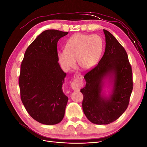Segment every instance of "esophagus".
I'll use <instances>...</instances> for the list:
<instances>
[{
	"label": "esophagus",
	"mask_w": 147,
	"mask_h": 147,
	"mask_svg": "<svg viewBox=\"0 0 147 147\" xmlns=\"http://www.w3.org/2000/svg\"><path fill=\"white\" fill-rule=\"evenodd\" d=\"M83 86V79L80 74L76 73L74 75V80L71 83V87L74 91H78Z\"/></svg>",
	"instance_id": "esophagus-1"
}]
</instances>
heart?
<instances>
[{"instance_id": "obj_1", "label": "heart", "mask_w": 147, "mask_h": 147, "mask_svg": "<svg viewBox=\"0 0 147 147\" xmlns=\"http://www.w3.org/2000/svg\"><path fill=\"white\" fill-rule=\"evenodd\" d=\"M103 40L98 35L77 34L67 42L65 51L58 53L61 66L69 70L75 65V59L83 70L92 69L98 63L103 50Z\"/></svg>"}]
</instances>
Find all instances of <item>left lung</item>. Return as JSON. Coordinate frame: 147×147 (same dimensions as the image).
Listing matches in <instances>:
<instances>
[{
  "instance_id": "obj_1",
  "label": "left lung",
  "mask_w": 147,
  "mask_h": 147,
  "mask_svg": "<svg viewBox=\"0 0 147 147\" xmlns=\"http://www.w3.org/2000/svg\"><path fill=\"white\" fill-rule=\"evenodd\" d=\"M105 50L99 63L84 76L86 85L80 90L83 95L82 107L90 121L96 124H108L117 120L127 109L133 89L132 67L124 47L108 30L104 29ZM113 74V94L109 98L101 96L107 76Z\"/></svg>"
}]
</instances>
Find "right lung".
I'll list each match as a JSON object with an SVG mask.
<instances>
[{
	"mask_svg": "<svg viewBox=\"0 0 147 147\" xmlns=\"http://www.w3.org/2000/svg\"><path fill=\"white\" fill-rule=\"evenodd\" d=\"M68 32L43 31L24 53L19 77L20 96L30 116L37 121L53 125L63 120L68 97L63 92L66 74L58 63L57 43Z\"/></svg>",
	"mask_w": 147,
	"mask_h": 147,
	"instance_id": "right-lung-1",
	"label": "right lung"
}]
</instances>
